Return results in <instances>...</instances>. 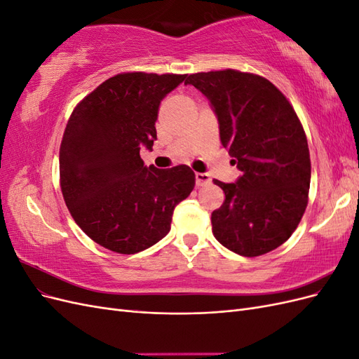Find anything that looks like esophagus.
<instances>
[{"label": "esophagus", "instance_id": "34e87169", "mask_svg": "<svg viewBox=\"0 0 359 359\" xmlns=\"http://www.w3.org/2000/svg\"><path fill=\"white\" fill-rule=\"evenodd\" d=\"M194 177H196V186L198 187H202V186H206V184L211 182V178L208 173H201V172H196L194 173Z\"/></svg>", "mask_w": 359, "mask_h": 359}]
</instances>
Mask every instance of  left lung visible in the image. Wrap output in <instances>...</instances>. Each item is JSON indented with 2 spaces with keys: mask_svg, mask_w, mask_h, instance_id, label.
<instances>
[{
  "mask_svg": "<svg viewBox=\"0 0 359 359\" xmlns=\"http://www.w3.org/2000/svg\"><path fill=\"white\" fill-rule=\"evenodd\" d=\"M184 83L211 102L222 145L243 175L214 180L224 202L212 211L215 240L255 257L286 243L309 203L311 163L306 132L289 100L259 74L233 69L193 73Z\"/></svg>",
  "mask_w": 359,
  "mask_h": 359,
  "instance_id": "1",
  "label": "left lung"
}]
</instances>
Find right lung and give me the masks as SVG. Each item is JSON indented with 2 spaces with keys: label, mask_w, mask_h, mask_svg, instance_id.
I'll list each match as a JSON object with an SVG mask.
<instances>
[{
  "label": "right lung",
  "mask_w": 359,
  "mask_h": 359,
  "mask_svg": "<svg viewBox=\"0 0 359 359\" xmlns=\"http://www.w3.org/2000/svg\"><path fill=\"white\" fill-rule=\"evenodd\" d=\"M186 74L112 76L76 104L60 147V186L81 229L102 247L135 255L170 231L175 206L194 187L186 166H144L157 139L158 106Z\"/></svg>",
  "instance_id": "1"
}]
</instances>
